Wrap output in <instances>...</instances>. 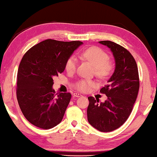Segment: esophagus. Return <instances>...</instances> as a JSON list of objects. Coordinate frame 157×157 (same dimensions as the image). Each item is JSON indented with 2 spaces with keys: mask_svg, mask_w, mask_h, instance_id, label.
<instances>
[{
  "mask_svg": "<svg viewBox=\"0 0 157 157\" xmlns=\"http://www.w3.org/2000/svg\"><path fill=\"white\" fill-rule=\"evenodd\" d=\"M73 96H74V97L78 98V97H81L82 95L78 94V93H74V94H73Z\"/></svg>",
  "mask_w": 157,
  "mask_h": 157,
  "instance_id": "1",
  "label": "esophagus"
}]
</instances>
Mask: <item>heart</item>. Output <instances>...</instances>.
<instances>
[{"label": "heart", "instance_id": "heart-1", "mask_svg": "<svg viewBox=\"0 0 157 157\" xmlns=\"http://www.w3.org/2000/svg\"><path fill=\"white\" fill-rule=\"evenodd\" d=\"M82 59L91 63L95 68V75L100 79H106L113 71V64L107 52L98 47H91L85 50L80 55ZM78 62L75 57H70L66 63V71L72 74L76 71ZM96 85L91 79H80L75 84V88L82 92H87Z\"/></svg>", "mask_w": 157, "mask_h": 157}]
</instances>
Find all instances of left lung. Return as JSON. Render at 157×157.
<instances>
[{
    "instance_id": "8db88e82",
    "label": "left lung",
    "mask_w": 157,
    "mask_h": 157,
    "mask_svg": "<svg viewBox=\"0 0 157 157\" xmlns=\"http://www.w3.org/2000/svg\"><path fill=\"white\" fill-rule=\"evenodd\" d=\"M99 43L111 49L116 68L108 84L100 91L107 100L99 104L98 99L88 98L87 118L94 128L109 132L123 125L129 118L139 90V76L136 61L126 48L111 41Z\"/></svg>"
}]
</instances>
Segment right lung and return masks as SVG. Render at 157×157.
I'll use <instances>...</instances> for the list:
<instances>
[{
    "label": "right lung",
    "instance_id": "right-lung-1",
    "mask_svg": "<svg viewBox=\"0 0 157 157\" xmlns=\"http://www.w3.org/2000/svg\"><path fill=\"white\" fill-rule=\"evenodd\" d=\"M82 44L46 39L23 55L17 73V97L23 116L34 126L48 129L62 121L71 94H55L53 78L63 72L67 60Z\"/></svg>",
    "mask_w": 157,
    "mask_h": 157
}]
</instances>
